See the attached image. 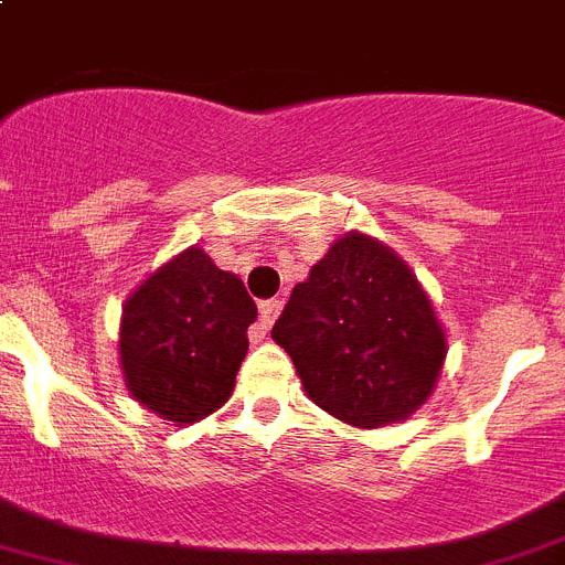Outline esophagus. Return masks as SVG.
I'll return each instance as SVG.
<instances>
[{
	"label": "esophagus",
	"instance_id": "obj_1",
	"mask_svg": "<svg viewBox=\"0 0 565 565\" xmlns=\"http://www.w3.org/2000/svg\"><path fill=\"white\" fill-rule=\"evenodd\" d=\"M279 310H282V299H263L260 302V330L263 333L271 328L274 319L279 317Z\"/></svg>",
	"mask_w": 565,
	"mask_h": 565
}]
</instances>
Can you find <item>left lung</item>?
Masks as SVG:
<instances>
[{
	"mask_svg": "<svg viewBox=\"0 0 565 565\" xmlns=\"http://www.w3.org/2000/svg\"><path fill=\"white\" fill-rule=\"evenodd\" d=\"M308 397L339 420L377 428L431 395L445 333L426 291L390 248L350 232L310 268L271 328Z\"/></svg>",
	"mask_w": 565,
	"mask_h": 565,
	"instance_id": "1",
	"label": "left lung"
}]
</instances>
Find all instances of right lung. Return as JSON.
I'll return each instance as SVG.
<instances>
[{"instance_id":"right-lung-1","label":"right lung","mask_w":565,"mask_h":565,"mask_svg":"<svg viewBox=\"0 0 565 565\" xmlns=\"http://www.w3.org/2000/svg\"><path fill=\"white\" fill-rule=\"evenodd\" d=\"M255 319L241 279L188 248L145 279L122 310L128 392L170 423L201 420L232 395Z\"/></svg>"}]
</instances>
